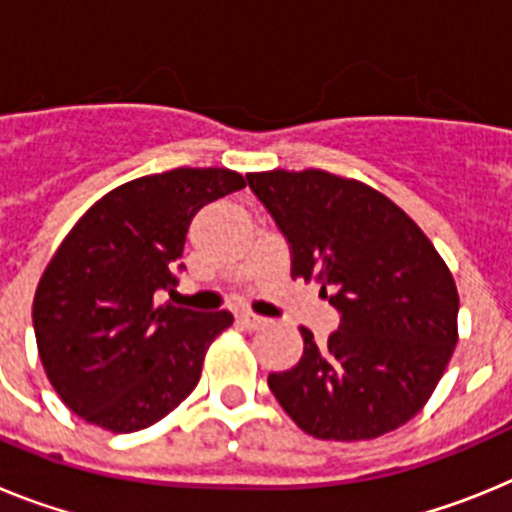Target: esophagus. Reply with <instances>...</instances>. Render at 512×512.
<instances>
[{"mask_svg": "<svg viewBox=\"0 0 512 512\" xmlns=\"http://www.w3.org/2000/svg\"><path fill=\"white\" fill-rule=\"evenodd\" d=\"M238 325L246 330H259L266 325V318H259V315H253V312H241V315H238Z\"/></svg>", "mask_w": 512, "mask_h": 512, "instance_id": "34e87169", "label": "esophagus"}]
</instances>
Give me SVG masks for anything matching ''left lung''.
Wrapping results in <instances>:
<instances>
[{
	"mask_svg": "<svg viewBox=\"0 0 512 512\" xmlns=\"http://www.w3.org/2000/svg\"><path fill=\"white\" fill-rule=\"evenodd\" d=\"M292 246V277L320 284L341 312L323 346L302 330L292 369L269 374L284 413L323 441H366L408 423L459 341L449 266L397 207L359 179L323 169L246 174Z\"/></svg>",
	"mask_w": 512,
	"mask_h": 512,
	"instance_id": "left-lung-1",
	"label": "left lung"
}]
</instances>
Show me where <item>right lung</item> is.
<instances>
[{
  "label": "right lung",
  "mask_w": 512,
  "mask_h": 512,
  "mask_svg": "<svg viewBox=\"0 0 512 512\" xmlns=\"http://www.w3.org/2000/svg\"><path fill=\"white\" fill-rule=\"evenodd\" d=\"M243 187L238 171L179 166L120 184L69 230L35 289L33 325L45 377L71 413L135 433L192 395L233 315L158 305V295L174 292L197 210Z\"/></svg>",
  "instance_id": "obj_1"
}]
</instances>
